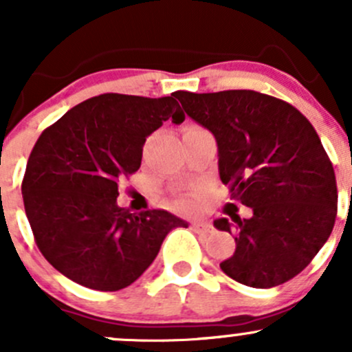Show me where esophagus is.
<instances>
[{
    "instance_id": "1",
    "label": "esophagus",
    "mask_w": 352,
    "mask_h": 352,
    "mask_svg": "<svg viewBox=\"0 0 352 352\" xmlns=\"http://www.w3.org/2000/svg\"><path fill=\"white\" fill-rule=\"evenodd\" d=\"M190 228L196 233H209L211 232V223L209 221H192L190 223Z\"/></svg>"
}]
</instances>
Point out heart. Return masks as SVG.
I'll return each instance as SVG.
<instances>
[{
	"mask_svg": "<svg viewBox=\"0 0 352 352\" xmlns=\"http://www.w3.org/2000/svg\"><path fill=\"white\" fill-rule=\"evenodd\" d=\"M202 197H204V189H199L196 192L192 194H187V196L180 197L177 206H179L180 211H186V212H192L201 206Z\"/></svg>",
	"mask_w": 352,
	"mask_h": 352,
	"instance_id": "b5f03b06",
	"label": "heart"
}]
</instances>
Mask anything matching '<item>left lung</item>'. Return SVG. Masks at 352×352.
<instances>
[{
  "instance_id": "8db88e82",
  "label": "left lung",
  "mask_w": 352,
  "mask_h": 352,
  "mask_svg": "<svg viewBox=\"0 0 352 352\" xmlns=\"http://www.w3.org/2000/svg\"><path fill=\"white\" fill-rule=\"evenodd\" d=\"M184 112L214 136L218 170L232 199L252 218L225 208L235 254L221 271L250 287H274L300 274L332 233L337 214L333 166L310 120L287 102L254 90L177 91Z\"/></svg>"
}]
</instances>
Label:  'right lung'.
<instances>
[{"mask_svg": "<svg viewBox=\"0 0 352 352\" xmlns=\"http://www.w3.org/2000/svg\"><path fill=\"white\" fill-rule=\"evenodd\" d=\"M168 119H184L177 91L162 98L104 94L41 134L25 170V212L38 250L67 279L98 291L127 287L173 228L189 226L162 209L117 206L119 182L140 168L144 141Z\"/></svg>", "mask_w": 352, "mask_h": 352, "instance_id": "right-lung-1", "label": "right lung"}]
</instances>
